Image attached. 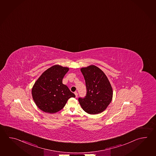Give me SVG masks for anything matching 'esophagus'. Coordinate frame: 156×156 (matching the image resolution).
Segmentation results:
<instances>
[{"label": "esophagus", "instance_id": "1", "mask_svg": "<svg viewBox=\"0 0 156 156\" xmlns=\"http://www.w3.org/2000/svg\"><path fill=\"white\" fill-rule=\"evenodd\" d=\"M74 94H75V95H76V97L77 98V97H78V93L76 92H74Z\"/></svg>", "mask_w": 156, "mask_h": 156}]
</instances>
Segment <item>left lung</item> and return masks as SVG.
Segmentation results:
<instances>
[{
  "mask_svg": "<svg viewBox=\"0 0 156 156\" xmlns=\"http://www.w3.org/2000/svg\"><path fill=\"white\" fill-rule=\"evenodd\" d=\"M86 82L87 94L79 98L80 105L90 115L104 111L110 104L113 97L111 85L105 73L94 65L80 69Z\"/></svg>",
  "mask_w": 156,
  "mask_h": 156,
  "instance_id": "left-lung-1",
  "label": "left lung"
}]
</instances>
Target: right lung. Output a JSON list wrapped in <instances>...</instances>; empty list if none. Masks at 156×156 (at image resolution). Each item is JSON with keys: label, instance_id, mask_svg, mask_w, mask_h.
I'll use <instances>...</instances> for the list:
<instances>
[{"label": "right lung", "instance_id": "right-lung-1", "mask_svg": "<svg viewBox=\"0 0 156 156\" xmlns=\"http://www.w3.org/2000/svg\"><path fill=\"white\" fill-rule=\"evenodd\" d=\"M69 70L67 67L55 65L42 73L32 90L36 105L46 113H54L61 111L68 99L76 97L62 80Z\"/></svg>", "mask_w": 156, "mask_h": 156}]
</instances>
